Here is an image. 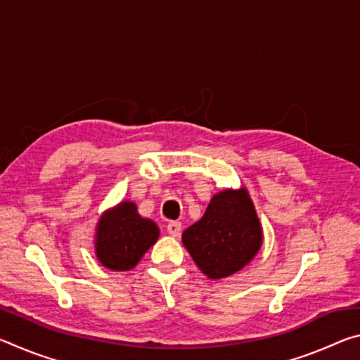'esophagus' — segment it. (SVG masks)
I'll list each match as a JSON object with an SVG mask.
<instances>
[{
	"label": "esophagus",
	"mask_w": 360,
	"mask_h": 360,
	"mask_svg": "<svg viewBox=\"0 0 360 360\" xmlns=\"http://www.w3.org/2000/svg\"><path fill=\"white\" fill-rule=\"evenodd\" d=\"M167 231L172 236H179L181 235V222H169L167 225Z\"/></svg>",
	"instance_id": "34e87169"
}]
</instances>
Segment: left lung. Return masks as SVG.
I'll list each match as a JSON object with an SVG mask.
<instances>
[{
	"mask_svg": "<svg viewBox=\"0 0 360 360\" xmlns=\"http://www.w3.org/2000/svg\"><path fill=\"white\" fill-rule=\"evenodd\" d=\"M262 238L260 221L245 187L216 193L203 217L182 233L188 254L211 279L245 268L259 252Z\"/></svg>",
	"mask_w": 360,
	"mask_h": 360,
	"instance_id": "left-lung-1",
	"label": "left lung"
}]
</instances>
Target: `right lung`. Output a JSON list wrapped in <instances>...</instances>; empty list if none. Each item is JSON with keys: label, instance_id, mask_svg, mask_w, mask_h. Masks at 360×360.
I'll list each match as a JSON object with an SVG mask.
<instances>
[{"label": "right lung", "instance_id": "right-lung-1", "mask_svg": "<svg viewBox=\"0 0 360 360\" xmlns=\"http://www.w3.org/2000/svg\"><path fill=\"white\" fill-rule=\"evenodd\" d=\"M158 235L157 224L139 216L135 203L122 202L100 217L95 235L96 257L109 270H131Z\"/></svg>", "mask_w": 360, "mask_h": 360}]
</instances>
